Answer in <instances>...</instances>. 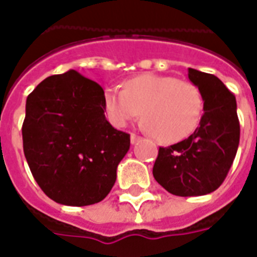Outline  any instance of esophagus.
<instances>
[{"label":"esophagus","instance_id":"1","mask_svg":"<svg viewBox=\"0 0 257 257\" xmlns=\"http://www.w3.org/2000/svg\"><path fill=\"white\" fill-rule=\"evenodd\" d=\"M141 137L140 136H137V135H135V133H132V135H131V143H132V144H136L137 141L140 140Z\"/></svg>","mask_w":257,"mask_h":257}]
</instances>
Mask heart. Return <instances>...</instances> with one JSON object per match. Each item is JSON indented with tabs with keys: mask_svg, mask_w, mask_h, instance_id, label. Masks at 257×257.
Wrapping results in <instances>:
<instances>
[{
	"mask_svg": "<svg viewBox=\"0 0 257 257\" xmlns=\"http://www.w3.org/2000/svg\"><path fill=\"white\" fill-rule=\"evenodd\" d=\"M104 105L109 121L120 128L143 113V128L165 144L191 136L204 112L203 94L197 86L156 73L131 78L124 89L106 88Z\"/></svg>",
	"mask_w": 257,
	"mask_h": 257,
	"instance_id": "heart-1",
	"label": "heart"
}]
</instances>
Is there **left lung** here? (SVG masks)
<instances>
[{
  "mask_svg": "<svg viewBox=\"0 0 257 257\" xmlns=\"http://www.w3.org/2000/svg\"><path fill=\"white\" fill-rule=\"evenodd\" d=\"M188 78L200 89L204 114L185 140L159 149L153 177L176 196H203L216 191L227 177L240 141L236 98L213 74L188 69Z\"/></svg>",
  "mask_w": 257,
  "mask_h": 257,
  "instance_id": "left-lung-1",
  "label": "left lung"
}]
</instances>
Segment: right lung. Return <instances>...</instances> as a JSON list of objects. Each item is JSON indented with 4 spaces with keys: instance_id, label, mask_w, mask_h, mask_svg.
Returning a JSON list of instances; mask_svg holds the SVG:
<instances>
[{
    "instance_id": "obj_1",
    "label": "right lung",
    "mask_w": 257,
    "mask_h": 257,
    "mask_svg": "<svg viewBox=\"0 0 257 257\" xmlns=\"http://www.w3.org/2000/svg\"><path fill=\"white\" fill-rule=\"evenodd\" d=\"M22 141L40 188L72 207L106 197L131 147L128 133L105 117L104 89L73 69L45 78L28 96Z\"/></svg>"
}]
</instances>
